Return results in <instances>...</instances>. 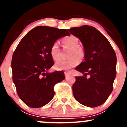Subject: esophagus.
<instances>
[{
	"label": "esophagus",
	"mask_w": 127,
	"mask_h": 127,
	"mask_svg": "<svg viewBox=\"0 0 127 127\" xmlns=\"http://www.w3.org/2000/svg\"><path fill=\"white\" fill-rule=\"evenodd\" d=\"M64 74H65V78H67L70 75V72H64Z\"/></svg>",
	"instance_id": "obj_1"
}]
</instances>
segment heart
Instances as JSON below:
<instances>
[{
    "mask_svg": "<svg viewBox=\"0 0 127 127\" xmlns=\"http://www.w3.org/2000/svg\"><path fill=\"white\" fill-rule=\"evenodd\" d=\"M62 43L65 47L70 48L68 55L70 58L65 60H60L57 61L55 64V67L59 70H68L79 64V58L82 59L84 57V51L78 45L79 40L75 36L71 35L65 37L62 40ZM50 54L54 60H57L59 59V47L56 42L54 43L51 47Z\"/></svg>",
    "mask_w": 127,
    "mask_h": 127,
    "instance_id": "heart-1",
    "label": "heart"
}]
</instances>
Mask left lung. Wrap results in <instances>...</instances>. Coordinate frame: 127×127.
Masks as SVG:
<instances>
[{
  "label": "left lung",
  "mask_w": 127,
  "mask_h": 127,
  "mask_svg": "<svg viewBox=\"0 0 127 127\" xmlns=\"http://www.w3.org/2000/svg\"><path fill=\"white\" fill-rule=\"evenodd\" d=\"M68 31L82 42L84 62L75 68L84 74L75 77L73 85V95L83 105L99 106L105 102L113 90L116 75V56L107 38L97 29L84 25ZM87 75L90 78H87Z\"/></svg>",
  "instance_id": "8db88e82"
}]
</instances>
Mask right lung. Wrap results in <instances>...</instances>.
<instances>
[{
	"instance_id": "obj_1",
	"label": "right lung",
	"mask_w": 127,
	"mask_h": 127,
	"mask_svg": "<svg viewBox=\"0 0 127 127\" xmlns=\"http://www.w3.org/2000/svg\"><path fill=\"white\" fill-rule=\"evenodd\" d=\"M70 35L66 29L37 26L21 39L12 55V79L17 94L29 107L46 105L54 96V87L65 79L63 71L48 73L54 65L50 54L58 39Z\"/></svg>"
}]
</instances>
